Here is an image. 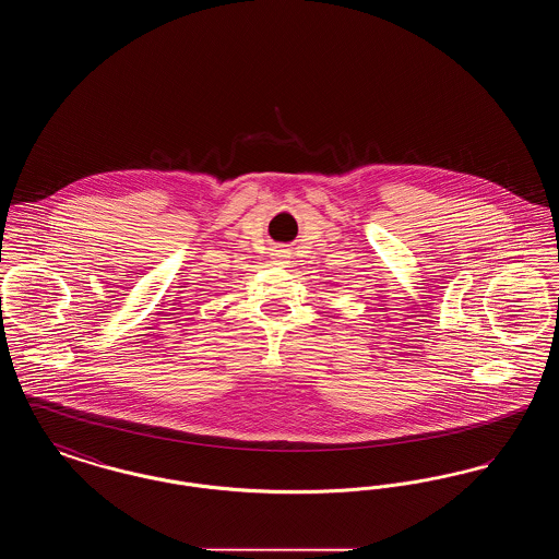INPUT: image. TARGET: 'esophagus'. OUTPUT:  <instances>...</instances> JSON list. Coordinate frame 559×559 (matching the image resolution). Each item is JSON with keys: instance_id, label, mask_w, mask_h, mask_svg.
<instances>
[{"instance_id": "esophagus-1", "label": "esophagus", "mask_w": 559, "mask_h": 559, "mask_svg": "<svg viewBox=\"0 0 559 559\" xmlns=\"http://www.w3.org/2000/svg\"><path fill=\"white\" fill-rule=\"evenodd\" d=\"M276 258H278V260H287V255H285V251H281V253H278V255H276ZM278 264H285V262H278Z\"/></svg>"}]
</instances>
